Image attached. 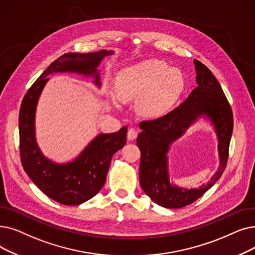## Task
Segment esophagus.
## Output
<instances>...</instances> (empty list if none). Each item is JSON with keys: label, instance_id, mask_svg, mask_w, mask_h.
<instances>
[{"label": "esophagus", "instance_id": "obj_1", "mask_svg": "<svg viewBox=\"0 0 255 255\" xmlns=\"http://www.w3.org/2000/svg\"><path fill=\"white\" fill-rule=\"evenodd\" d=\"M137 136V130H135L134 128H130L128 130V133H127V137L129 140H133L135 139Z\"/></svg>", "mask_w": 255, "mask_h": 255}]
</instances>
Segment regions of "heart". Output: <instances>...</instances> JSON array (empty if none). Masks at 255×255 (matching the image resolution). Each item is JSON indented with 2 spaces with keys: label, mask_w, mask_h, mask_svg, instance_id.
<instances>
[{
  "label": "heart",
  "mask_w": 255,
  "mask_h": 255,
  "mask_svg": "<svg viewBox=\"0 0 255 255\" xmlns=\"http://www.w3.org/2000/svg\"><path fill=\"white\" fill-rule=\"evenodd\" d=\"M184 87V76L180 70L169 68L161 60L147 59L122 69L117 74L115 88L108 87L106 94L113 102L138 98L140 115L158 118L171 110Z\"/></svg>",
  "instance_id": "1"
}]
</instances>
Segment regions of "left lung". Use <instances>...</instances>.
I'll list each match as a JSON object with an SVG mask.
<instances>
[{"mask_svg": "<svg viewBox=\"0 0 255 255\" xmlns=\"http://www.w3.org/2000/svg\"><path fill=\"white\" fill-rule=\"evenodd\" d=\"M197 87L169 114L139 123L136 138L140 150L139 182L151 200L165 208L189 205L207 192L222 176L228 159L234 129L232 110L219 81L208 68L194 60ZM201 117L213 125L218 139L220 164L212 179L199 189H183L169 181L167 153L171 143Z\"/></svg>", "mask_w": 255, "mask_h": 255, "instance_id": "left-lung-1", "label": "left lung"}]
</instances>
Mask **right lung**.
<instances>
[{"label": "right lung", "mask_w": 255, "mask_h": 255, "mask_svg": "<svg viewBox=\"0 0 255 255\" xmlns=\"http://www.w3.org/2000/svg\"><path fill=\"white\" fill-rule=\"evenodd\" d=\"M114 51L66 53L52 62L33 83L21 102L18 118L19 152L23 168L31 180L49 198L64 205H79L96 196L105 183L114 154L126 143L127 127L114 133L98 134L74 160L57 163L42 154L35 135L37 103L48 76L56 73H75L93 77L101 87L98 66Z\"/></svg>", "instance_id": "add662e5"}]
</instances>
